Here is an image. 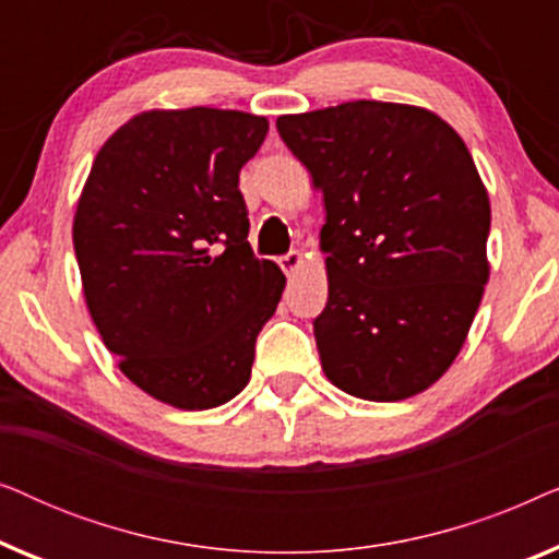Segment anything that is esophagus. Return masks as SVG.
Returning a JSON list of instances; mask_svg holds the SVG:
<instances>
[{
	"label": "esophagus",
	"mask_w": 559,
	"mask_h": 559,
	"mask_svg": "<svg viewBox=\"0 0 559 559\" xmlns=\"http://www.w3.org/2000/svg\"><path fill=\"white\" fill-rule=\"evenodd\" d=\"M280 266H282V272L287 274V277H295L297 270L302 266V254H300V251H289V254L280 259Z\"/></svg>",
	"instance_id": "34e87169"
}]
</instances>
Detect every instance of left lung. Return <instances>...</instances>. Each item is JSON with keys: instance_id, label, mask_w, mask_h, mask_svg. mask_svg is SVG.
<instances>
[{"instance_id": "left-lung-1", "label": "left lung", "mask_w": 559, "mask_h": 559, "mask_svg": "<svg viewBox=\"0 0 559 559\" xmlns=\"http://www.w3.org/2000/svg\"><path fill=\"white\" fill-rule=\"evenodd\" d=\"M277 132L323 193L325 377L369 402L430 389L461 354L491 274V203L461 134L423 106L346 102Z\"/></svg>"}]
</instances>
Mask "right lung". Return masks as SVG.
Instances as JSON below:
<instances>
[{
	"instance_id": "right-lung-1",
	"label": "right lung",
	"mask_w": 559,
	"mask_h": 559,
	"mask_svg": "<svg viewBox=\"0 0 559 559\" xmlns=\"http://www.w3.org/2000/svg\"><path fill=\"white\" fill-rule=\"evenodd\" d=\"M270 121L236 109H150L91 165L73 216L83 297L121 373L175 409L249 384L285 274L254 259L239 170Z\"/></svg>"
}]
</instances>
